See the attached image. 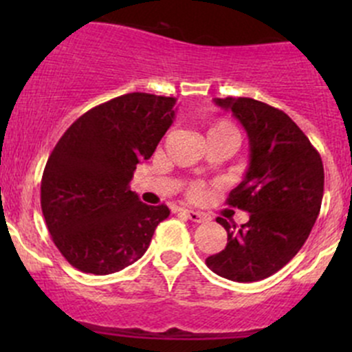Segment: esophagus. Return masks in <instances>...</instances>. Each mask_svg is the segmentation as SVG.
I'll return each instance as SVG.
<instances>
[{"label":"esophagus","instance_id":"esophagus-1","mask_svg":"<svg viewBox=\"0 0 352 352\" xmlns=\"http://www.w3.org/2000/svg\"><path fill=\"white\" fill-rule=\"evenodd\" d=\"M184 214H186L192 223H204L209 219L208 214H204V212H199V211H192V209H184Z\"/></svg>","mask_w":352,"mask_h":352}]
</instances>
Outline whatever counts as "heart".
<instances>
[{
    "label": "heart",
    "mask_w": 352,
    "mask_h": 352,
    "mask_svg": "<svg viewBox=\"0 0 352 352\" xmlns=\"http://www.w3.org/2000/svg\"><path fill=\"white\" fill-rule=\"evenodd\" d=\"M208 134H235L236 136V129L233 127V124L226 122V120H218V122L211 124ZM202 194H204V187L201 184H192L189 187V196L192 199L202 197Z\"/></svg>",
    "instance_id": "1"
}]
</instances>
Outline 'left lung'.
Masks as SVG:
<instances>
[{"mask_svg": "<svg viewBox=\"0 0 352 352\" xmlns=\"http://www.w3.org/2000/svg\"><path fill=\"white\" fill-rule=\"evenodd\" d=\"M232 110L250 141V165L226 204L250 212L228 243L206 264L221 278L254 283L283 269L307 242L324 197V165L303 131L283 110L254 98H214Z\"/></svg>", "mask_w": 352, "mask_h": 352, "instance_id": "1", "label": "left lung"}]
</instances>
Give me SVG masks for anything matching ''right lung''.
Masks as SVG:
<instances>
[{
    "label": "right lung",
    "instance_id": "right-lung-1",
    "mask_svg": "<svg viewBox=\"0 0 352 352\" xmlns=\"http://www.w3.org/2000/svg\"><path fill=\"white\" fill-rule=\"evenodd\" d=\"M177 98L126 94L78 117L45 163L41 208L51 239L78 271L105 276L143 257L165 204L129 189L173 122Z\"/></svg>",
    "mask_w": 352,
    "mask_h": 352
}]
</instances>
